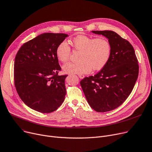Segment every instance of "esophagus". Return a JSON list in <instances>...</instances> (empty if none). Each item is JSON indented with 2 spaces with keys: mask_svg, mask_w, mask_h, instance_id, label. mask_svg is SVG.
Returning a JSON list of instances; mask_svg holds the SVG:
<instances>
[{
  "mask_svg": "<svg viewBox=\"0 0 152 152\" xmlns=\"http://www.w3.org/2000/svg\"><path fill=\"white\" fill-rule=\"evenodd\" d=\"M78 77L80 78H81V79H83L84 77H85V76L83 75H81V74H79L78 75Z\"/></svg>",
  "mask_w": 152,
  "mask_h": 152,
  "instance_id": "1",
  "label": "esophagus"
}]
</instances>
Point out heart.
Wrapping results in <instances>:
<instances>
[{
	"mask_svg": "<svg viewBox=\"0 0 152 152\" xmlns=\"http://www.w3.org/2000/svg\"><path fill=\"white\" fill-rule=\"evenodd\" d=\"M71 44L75 50L81 52L78 59L80 62L64 64L63 69L65 73L83 74L89 73L92 69L94 71H100L109 61L111 46L106 38H94L78 35L72 39ZM71 55V48L66 42L63 41L57 46L56 55L60 61L67 62Z\"/></svg>",
	"mask_w": 152,
	"mask_h": 152,
	"instance_id": "1",
	"label": "heart"
}]
</instances>
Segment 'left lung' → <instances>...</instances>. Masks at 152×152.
<instances>
[{"label": "left lung", "mask_w": 152, "mask_h": 152, "mask_svg": "<svg viewBox=\"0 0 152 152\" xmlns=\"http://www.w3.org/2000/svg\"><path fill=\"white\" fill-rule=\"evenodd\" d=\"M105 37L111 46V56L94 76L80 81L90 107L97 112L113 110L130 96L138 77L139 65L132 45L113 31H92Z\"/></svg>", "instance_id": "obj_1"}]
</instances>
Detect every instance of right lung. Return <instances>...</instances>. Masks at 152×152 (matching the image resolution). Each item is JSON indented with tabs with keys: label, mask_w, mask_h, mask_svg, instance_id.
Segmentation results:
<instances>
[{
	"label": "right lung",
	"mask_w": 152,
	"mask_h": 152,
	"mask_svg": "<svg viewBox=\"0 0 152 152\" xmlns=\"http://www.w3.org/2000/svg\"><path fill=\"white\" fill-rule=\"evenodd\" d=\"M68 34L45 33L23 44L14 64L15 85L21 100L42 113L55 111L66 94L65 78L56 55L57 46Z\"/></svg>",
	"instance_id": "add662e5"
}]
</instances>
